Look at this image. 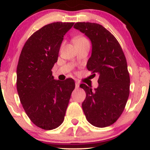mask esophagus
Returning <instances> with one entry per match:
<instances>
[{
	"mask_svg": "<svg viewBox=\"0 0 150 150\" xmlns=\"http://www.w3.org/2000/svg\"><path fill=\"white\" fill-rule=\"evenodd\" d=\"M75 87H76L77 88H78V87H80V83H79L78 82H77V81L75 82Z\"/></svg>",
	"mask_w": 150,
	"mask_h": 150,
	"instance_id": "obj_1",
	"label": "esophagus"
}]
</instances>
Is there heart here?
I'll list each match as a JSON object with an SVG mask.
<instances>
[{"label": "heart", "mask_w": 150, "mask_h": 150, "mask_svg": "<svg viewBox=\"0 0 150 150\" xmlns=\"http://www.w3.org/2000/svg\"><path fill=\"white\" fill-rule=\"evenodd\" d=\"M75 42H89L85 37H81L77 38V39H75Z\"/></svg>", "instance_id": "obj_1"}]
</instances>
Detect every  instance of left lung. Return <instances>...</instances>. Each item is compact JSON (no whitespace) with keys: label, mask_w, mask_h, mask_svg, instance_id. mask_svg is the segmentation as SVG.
I'll list each match as a JSON object with an SVG mask.
<instances>
[{"label":"left lung","mask_w":150,"mask_h":150,"mask_svg":"<svg viewBox=\"0 0 150 150\" xmlns=\"http://www.w3.org/2000/svg\"><path fill=\"white\" fill-rule=\"evenodd\" d=\"M74 28L90 39L92 55L87 68L99 74V85L94 90L91 85H80L86 92L82 109L94 126H109L122 114L130 93V76L124 53L114 36L99 24L77 22Z\"/></svg>","instance_id":"1"}]
</instances>
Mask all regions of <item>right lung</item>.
Here are the masks:
<instances>
[{
	"instance_id": "right-lung-1",
	"label": "right lung",
	"mask_w": 150,
	"mask_h": 150,
	"mask_svg": "<svg viewBox=\"0 0 150 150\" xmlns=\"http://www.w3.org/2000/svg\"><path fill=\"white\" fill-rule=\"evenodd\" d=\"M74 22H56L35 32L22 48L17 67V89L24 110L32 123L44 130L63 122L73 79L54 80L51 69L58 61L63 37Z\"/></svg>"
}]
</instances>
